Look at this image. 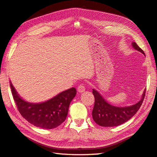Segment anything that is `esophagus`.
I'll use <instances>...</instances> for the list:
<instances>
[{"mask_svg": "<svg viewBox=\"0 0 157 157\" xmlns=\"http://www.w3.org/2000/svg\"><path fill=\"white\" fill-rule=\"evenodd\" d=\"M85 90H86L85 86L83 84L79 85L78 86V91L79 92V93H84V92L85 91Z\"/></svg>", "mask_w": 157, "mask_h": 157, "instance_id": "1", "label": "esophagus"}]
</instances>
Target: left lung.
<instances>
[{"label":"left lung","instance_id":"1","mask_svg":"<svg viewBox=\"0 0 157 157\" xmlns=\"http://www.w3.org/2000/svg\"><path fill=\"white\" fill-rule=\"evenodd\" d=\"M132 45L134 49L145 55L136 42L132 43ZM93 93L94 96V105L92 115L94 121L101 127H116L124 123L137 113L143 103L146 89L139 102L128 107H116L110 105L94 89H93Z\"/></svg>","mask_w":157,"mask_h":157}]
</instances>
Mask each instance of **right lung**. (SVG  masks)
Returning <instances> with one entry per match:
<instances>
[{
    "label": "right lung",
    "instance_id": "right-lung-1",
    "mask_svg": "<svg viewBox=\"0 0 157 157\" xmlns=\"http://www.w3.org/2000/svg\"><path fill=\"white\" fill-rule=\"evenodd\" d=\"M12 95L22 117L36 127L52 129L65 121L71 102L76 95L75 88L57 94L45 102L32 103L23 100L10 82Z\"/></svg>",
    "mask_w": 157,
    "mask_h": 157
}]
</instances>
